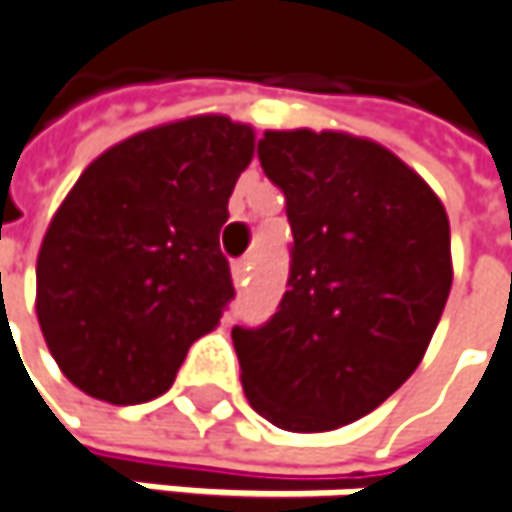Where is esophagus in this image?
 I'll return each mask as SVG.
<instances>
[{
    "instance_id": "34e87169",
    "label": "esophagus",
    "mask_w": 512,
    "mask_h": 512,
    "mask_svg": "<svg viewBox=\"0 0 512 512\" xmlns=\"http://www.w3.org/2000/svg\"><path fill=\"white\" fill-rule=\"evenodd\" d=\"M249 260H237L234 266H231V281H234V286H246L249 284Z\"/></svg>"
}]
</instances>
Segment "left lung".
<instances>
[{"mask_svg":"<svg viewBox=\"0 0 512 512\" xmlns=\"http://www.w3.org/2000/svg\"><path fill=\"white\" fill-rule=\"evenodd\" d=\"M292 263L278 313L234 327L249 406L286 432H330L382 406L420 365L449 289V217L391 150L336 130H266Z\"/></svg>","mask_w":512,"mask_h":512,"instance_id":"1","label":"left lung"}]
</instances>
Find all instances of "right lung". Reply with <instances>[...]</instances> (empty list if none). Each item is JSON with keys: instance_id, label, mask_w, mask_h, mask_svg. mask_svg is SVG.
<instances>
[{"instance_id": "obj_1", "label": "right lung", "mask_w": 512, "mask_h": 512, "mask_svg": "<svg viewBox=\"0 0 512 512\" xmlns=\"http://www.w3.org/2000/svg\"><path fill=\"white\" fill-rule=\"evenodd\" d=\"M255 130L191 115L104 150L48 223L37 318L66 379L112 406L173 385L234 298L220 228Z\"/></svg>"}]
</instances>
